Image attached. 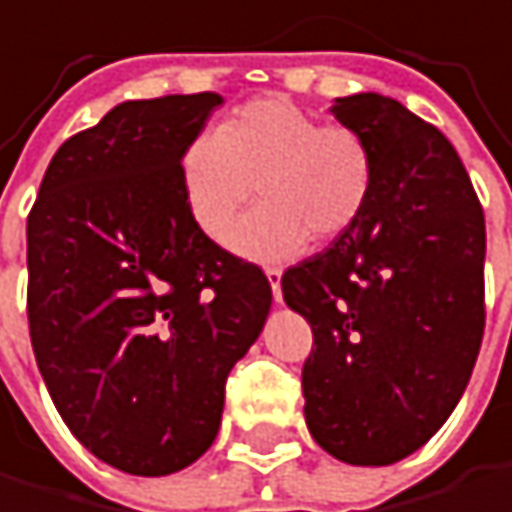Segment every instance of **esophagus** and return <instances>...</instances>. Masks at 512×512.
<instances>
[{"label": "esophagus", "instance_id": "34e87169", "mask_svg": "<svg viewBox=\"0 0 512 512\" xmlns=\"http://www.w3.org/2000/svg\"><path fill=\"white\" fill-rule=\"evenodd\" d=\"M265 277H268V283H271V295H274V301H280V298H283V289H280V277H283V271H280V268H268V271H265Z\"/></svg>", "mask_w": 512, "mask_h": 512}]
</instances>
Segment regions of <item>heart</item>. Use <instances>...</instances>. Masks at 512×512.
<instances>
[{"mask_svg":"<svg viewBox=\"0 0 512 512\" xmlns=\"http://www.w3.org/2000/svg\"><path fill=\"white\" fill-rule=\"evenodd\" d=\"M256 196L262 205L235 229L232 247L259 262L295 256L307 235L332 241L365 211L374 186L371 144L350 126H319L313 114L265 96L232 111L180 156V193L189 220L226 241Z\"/></svg>","mask_w":512,"mask_h":512,"instance_id":"obj_1","label":"heart"}]
</instances>
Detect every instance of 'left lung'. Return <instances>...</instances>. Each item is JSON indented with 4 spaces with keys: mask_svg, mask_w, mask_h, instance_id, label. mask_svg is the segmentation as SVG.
<instances>
[{
    "mask_svg": "<svg viewBox=\"0 0 512 512\" xmlns=\"http://www.w3.org/2000/svg\"><path fill=\"white\" fill-rule=\"evenodd\" d=\"M332 114L374 153L362 217L280 286L313 329L301 371L313 440L347 465L416 453L456 410L486 326V220L440 129L380 93Z\"/></svg>",
    "mask_w": 512,
    "mask_h": 512,
    "instance_id": "left-lung-1",
    "label": "left lung"
}]
</instances>
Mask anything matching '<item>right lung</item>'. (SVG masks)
Wrapping results in <instances>:
<instances>
[{
	"instance_id": "add662e5",
	"label": "right lung",
	"mask_w": 512,
	"mask_h": 512,
	"mask_svg": "<svg viewBox=\"0 0 512 512\" xmlns=\"http://www.w3.org/2000/svg\"><path fill=\"white\" fill-rule=\"evenodd\" d=\"M217 93L111 108L50 159L26 220L29 338L72 434L105 465L165 477L220 431L226 377L271 283L189 220L180 156Z\"/></svg>"
}]
</instances>
